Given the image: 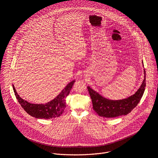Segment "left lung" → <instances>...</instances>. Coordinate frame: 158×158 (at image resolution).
Instances as JSON below:
<instances>
[{"label": "left lung", "mask_w": 158, "mask_h": 158, "mask_svg": "<svg viewBox=\"0 0 158 158\" xmlns=\"http://www.w3.org/2000/svg\"><path fill=\"white\" fill-rule=\"evenodd\" d=\"M144 80L136 93L124 99L109 100L87 86L89 93L92 99L93 109L99 116L107 118L128 114L138 105L144 94L146 87L145 70H144Z\"/></svg>", "instance_id": "1"}]
</instances>
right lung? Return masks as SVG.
<instances>
[{
	"label": "right lung",
	"instance_id": "obj_1",
	"mask_svg": "<svg viewBox=\"0 0 158 158\" xmlns=\"http://www.w3.org/2000/svg\"><path fill=\"white\" fill-rule=\"evenodd\" d=\"M74 82L73 81L69 82L55 99L44 104H31L22 99L16 92L14 85L12 86L18 102L27 114L37 119H48L59 117L63 113L66 107L65 98L69 95Z\"/></svg>",
	"mask_w": 158,
	"mask_h": 158
}]
</instances>
